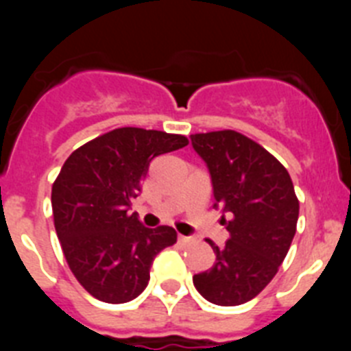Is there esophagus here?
<instances>
[{"instance_id": "esophagus-1", "label": "esophagus", "mask_w": 351, "mask_h": 351, "mask_svg": "<svg viewBox=\"0 0 351 351\" xmlns=\"http://www.w3.org/2000/svg\"><path fill=\"white\" fill-rule=\"evenodd\" d=\"M191 241H193L191 237H186V235H179V243H181V244H190Z\"/></svg>"}]
</instances>
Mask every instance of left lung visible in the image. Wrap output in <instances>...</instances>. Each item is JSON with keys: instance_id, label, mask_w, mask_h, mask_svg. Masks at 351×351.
I'll return each mask as SVG.
<instances>
[{"instance_id": "obj_1", "label": "left lung", "mask_w": 351, "mask_h": 351, "mask_svg": "<svg viewBox=\"0 0 351 351\" xmlns=\"http://www.w3.org/2000/svg\"><path fill=\"white\" fill-rule=\"evenodd\" d=\"M191 145L206 161L214 207L230 239L225 246L209 241L216 262L193 276L206 300L239 306L271 283L287 256L299 219V200L288 170L267 149L234 130L195 133Z\"/></svg>"}]
</instances>
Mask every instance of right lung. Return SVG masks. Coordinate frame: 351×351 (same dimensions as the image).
Listing matches in <instances>:
<instances>
[{"instance_id": "right-lung-1", "label": "right lung", "mask_w": 351, "mask_h": 351, "mask_svg": "<svg viewBox=\"0 0 351 351\" xmlns=\"http://www.w3.org/2000/svg\"><path fill=\"white\" fill-rule=\"evenodd\" d=\"M188 145L184 135L117 128L75 149L52 184L56 234L68 267L95 299L133 300L149 283V269L172 246V226L145 228L132 200L153 158Z\"/></svg>"}]
</instances>
